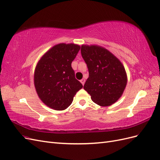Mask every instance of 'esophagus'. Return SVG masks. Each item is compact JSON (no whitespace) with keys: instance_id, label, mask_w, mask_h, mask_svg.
<instances>
[{"instance_id":"esophagus-1","label":"esophagus","mask_w":160,"mask_h":160,"mask_svg":"<svg viewBox=\"0 0 160 160\" xmlns=\"http://www.w3.org/2000/svg\"><path fill=\"white\" fill-rule=\"evenodd\" d=\"M80 82L82 84V85H84V83H85V79L84 78H82V79L81 80H80Z\"/></svg>"}]
</instances>
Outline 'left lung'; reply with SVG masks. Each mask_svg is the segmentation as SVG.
Masks as SVG:
<instances>
[{"mask_svg":"<svg viewBox=\"0 0 160 160\" xmlns=\"http://www.w3.org/2000/svg\"><path fill=\"white\" fill-rule=\"evenodd\" d=\"M81 54L89 72L84 89L92 101L101 107L116 102L127 83L122 63L108 49L97 45H82Z\"/></svg>","mask_w":160,"mask_h":160,"instance_id":"left-lung-1","label":"left lung"}]
</instances>
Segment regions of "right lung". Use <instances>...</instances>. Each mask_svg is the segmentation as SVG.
Here are the masks:
<instances>
[{
  "label": "right lung",
  "mask_w": 160,
  "mask_h": 160,
  "mask_svg": "<svg viewBox=\"0 0 160 160\" xmlns=\"http://www.w3.org/2000/svg\"><path fill=\"white\" fill-rule=\"evenodd\" d=\"M80 49L74 43H59L45 52L36 65L34 85L41 100L53 110L63 111L83 87L71 63Z\"/></svg>",
  "instance_id": "obj_1"
}]
</instances>
